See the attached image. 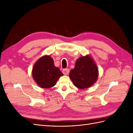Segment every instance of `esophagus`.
Here are the masks:
<instances>
[{"label": "esophagus", "instance_id": "obj_1", "mask_svg": "<svg viewBox=\"0 0 133 133\" xmlns=\"http://www.w3.org/2000/svg\"><path fill=\"white\" fill-rule=\"evenodd\" d=\"M69 73V69H64L63 70V73L64 75H68Z\"/></svg>", "mask_w": 133, "mask_h": 133}]
</instances>
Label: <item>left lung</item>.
Segmentation results:
<instances>
[{
  "mask_svg": "<svg viewBox=\"0 0 133 133\" xmlns=\"http://www.w3.org/2000/svg\"><path fill=\"white\" fill-rule=\"evenodd\" d=\"M99 71L97 65L90 55L79 58L74 69H71L69 78L74 85L80 89L91 87L97 81Z\"/></svg>",
  "mask_w": 133,
  "mask_h": 133,
  "instance_id": "obj_1",
  "label": "left lung"
}]
</instances>
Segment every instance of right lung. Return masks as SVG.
Masks as SVG:
<instances>
[{
  "label": "right lung",
  "mask_w": 133,
  "mask_h": 133,
  "mask_svg": "<svg viewBox=\"0 0 133 133\" xmlns=\"http://www.w3.org/2000/svg\"><path fill=\"white\" fill-rule=\"evenodd\" d=\"M63 74L54 64L50 55H44L35 62L32 69V76L38 86L42 88L54 87Z\"/></svg>",
  "instance_id": "right-lung-1"
}]
</instances>
